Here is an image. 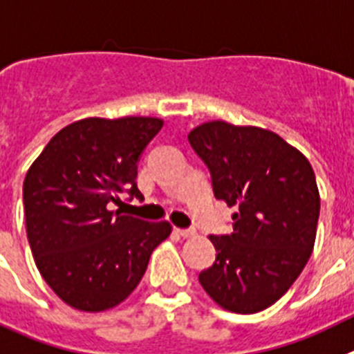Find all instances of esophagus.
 I'll return each instance as SVG.
<instances>
[{"instance_id":"1","label":"esophagus","mask_w":354,"mask_h":354,"mask_svg":"<svg viewBox=\"0 0 354 354\" xmlns=\"http://www.w3.org/2000/svg\"><path fill=\"white\" fill-rule=\"evenodd\" d=\"M176 232L180 233V235L183 236V239H190V236L196 235V230L194 228H178Z\"/></svg>"}]
</instances>
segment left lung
<instances>
[{
	"label": "left lung",
	"mask_w": 354,
	"mask_h": 354,
	"mask_svg": "<svg viewBox=\"0 0 354 354\" xmlns=\"http://www.w3.org/2000/svg\"><path fill=\"white\" fill-rule=\"evenodd\" d=\"M189 142L210 171L215 198L239 208L230 235H210L217 254L199 283L230 312L266 310L312 254L321 210L312 165L279 135L257 126L205 122Z\"/></svg>",
	"instance_id": "left-lung-1"
}]
</instances>
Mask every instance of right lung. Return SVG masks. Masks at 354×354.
Returning a JSON list of instances; mask_svg holds the SVG:
<instances>
[{"label": "right lung", "mask_w": 354, "mask_h": 354, "mask_svg": "<svg viewBox=\"0 0 354 354\" xmlns=\"http://www.w3.org/2000/svg\"><path fill=\"white\" fill-rule=\"evenodd\" d=\"M164 122L155 118L76 121L58 131L26 173V233L46 283L64 303L103 312L130 296L169 223L112 212L121 194L142 199L137 167Z\"/></svg>", "instance_id": "1"}]
</instances>
